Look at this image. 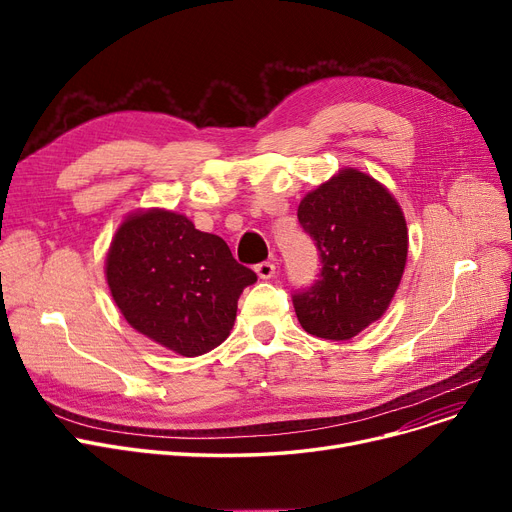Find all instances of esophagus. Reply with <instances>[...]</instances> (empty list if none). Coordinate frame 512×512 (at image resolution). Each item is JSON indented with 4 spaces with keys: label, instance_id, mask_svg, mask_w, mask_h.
I'll return each instance as SVG.
<instances>
[{
    "label": "esophagus",
    "instance_id": "34e87169",
    "mask_svg": "<svg viewBox=\"0 0 512 512\" xmlns=\"http://www.w3.org/2000/svg\"><path fill=\"white\" fill-rule=\"evenodd\" d=\"M255 272L261 280H270L276 274V265L272 261H261L259 265H255Z\"/></svg>",
    "mask_w": 512,
    "mask_h": 512
}]
</instances>
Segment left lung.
Returning <instances> with one entry per match:
<instances>
[{"instance_id":"8db88e82","label":"left lung","mask_w":512,"mask_h":512,"mask_svg":"<svg viewBox=\"0 0 512 512\" xmlns=\"http://www.w3.org/2000/svg\"><path fill=\"white\" fill-rule=\"evenodd\" d=\"M297 215L321 270L292 294L294 311L305 332L351 340L386 313L400 284L409 251L405 215L386 186L355 168L305 195Z\"/></svg>"}]
</instances>
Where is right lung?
I'll return each mask as SVG.
<instances>
[{
	"label": "right lung",
	"instance_id": "obj_1",
	"mask_svg": "<svg viewBox=\"0 0 512 512\" xmlns=\"http://www.w3.org/2000/svg\"><path fill=\"white\" fill-rule=\"evenodd\" d=\"M105 278L128 324L182 357L220 346L242 290L257 282L220 236L166 209L128 215L107 251Z\"/></svg>",
	"mask_w": 512,
	"mask_h": 512
}]
</instances>
